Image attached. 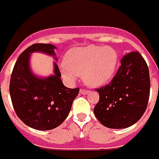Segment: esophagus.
Returning <instances> with one entry per match:
<instances>
[{"instance_id": "1", "label": "esophagus", "mask_w": 159, "mask_h": 159, "mask_svg": "<svg viewBox=\"0 0 159 159\" xmlns=\"http://www.w3.org/2000/svg\"><path fill=\"white\" fill-rule=\"evenodd\" d=\"M80 92L81 94H84V95H85V94H88L90 92H89V91H87V90H85V89H80Z\"/></svg>"}]
</instances>
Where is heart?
I'll return each mask as SVG.
<instances>
[{
  "label": "heart",
  "mask_w": 159,
  "mask_h": 159,
  "mask_svg": "<svg viewBox=\"0 0 159 159\" xmlns=\"http://www.w3.org/2000/svg\"><path fill=\"white\" fill-rule=\"evenodd\" d=\"M118 62L116 51L110 47L90 45L69 50L64 57L61 74L68 80L80 76L92 87L105 85L116 74Z\"/></svg>",
  "instance_id": "1"
}]
</instances>
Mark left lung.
Instances as JSON below:
<instances>
[{"instance_id":"left-lung-1","label":"left lung","mask_w":159,"mask_h":159,"mask_svg":"<svg viewBox=\"0 0 159 159\" xmlns=\"http://www.w3.org/2000/svg\"><path fill=\"white\" fill-rule=\"evenodd\" d=\"M96 90L99 101L93 111L103 126L120 129L134 125L145 113L149 100L150 75L146 61L137 51L125 55L110 84Z\"/></svg>"}]
</instances>
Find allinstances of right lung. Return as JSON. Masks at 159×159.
Segmentation results:
<instances>
[{"mask_svg":"<svg viewBox=\"0 0 159 159\" xmlns=\"http://www.w3.org/2000/svg\"><path fill=\"white\" fill-rule=\"evenodd\" d=\"M56 48L49 43L28 47L16 61L10 80V96L17 116L25 124L37 130H50L61 124L80 92L79 88H67L63 85L55 61L54 74L49 77H38L31 72V53H45L57 61Z\"/></svg>","mask_w":159,"mask_h":159,"instance_id":"obj_1","label":"right lung"}]
</instances>
